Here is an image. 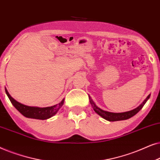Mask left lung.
<instances>
[{"label": "left lung", "instance_id": "1", "mask_svg": "<svg viewBox=\"0 0 160 160\" xmlns=\"http://www.w3.org/2000/svg\"><path fill=\"white\" fill-rule=\"evenodd\" d=\"M151 94H149L148 97H146V99L142 102L141 105H140L138 108H136L135 109L132 110L130 111L127 112H110L108 111H105V110L100 109L99 108H98L96 104L93 102V101L91 99L90 96H88L89 97V102H90L91 106H92L93 109L97 113L102 117L103 118H105V120L109 121H122V120H127V119L130 118L131 117L135 116V114H137L140 110L142 109L143 107L146 102L148 101V99L150 98Z\"/></svg>", "mask_w": 160, "mask_h": 160}]
</instances>
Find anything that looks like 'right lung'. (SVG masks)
I'll use <instances>...</instances> for the list:
<instances>
[{"label": "right lung", "mask_w": 160, "mask_h": 160, "mask_svg": "<svg viewBox=\"0 0 160 160\" xmlns=\"http://www.w3.org/2000/svg\"><path fill=\"white\" fill-rule=\"evenodd\" d=\"M6 93L7 94L8 99L12 102V104L14 106V108L20 112L23 116L30 118L40 119V120H45V119L50 118L51 117L56 114L58 110L62 107L64 103V99L62 101L59 102L57 105L51 106V107L47 108H38V107H31V106H27L20 103L15 99H13L9 93L8 92L7 89L5 88Z\"/></svg>", "instance_id": "obj_1"}]
</instances>
